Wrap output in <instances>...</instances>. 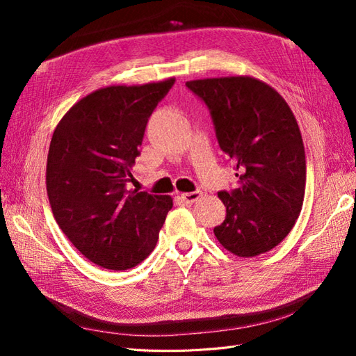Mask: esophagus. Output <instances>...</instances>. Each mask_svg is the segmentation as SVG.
Wrapping results in <instances>:
<instances>
[{
    "instance_id": "34e87169",
    "label": "esophagus",
    "mask_w": 356,
    "mask_h": 356,
    "mask_svg": "<svg viewBox=\"0 0 356 356\" xmlns=\"http://www.w3.org/2000/svg\"><path fill=\"white\" fill-rule=\"evenodd\" d=\"M202 197V193L200 191H194V193H184L180 195V199H182L184 203L186 205H193V203L197 202Z\"/></svg>"
}]
</instances>
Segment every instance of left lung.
<instances>
[{
	"instance_id": "obj_1",
	"label": "left lung",
	"mask_w": 356,
	"mask_h": 356,
	"mask_svg": "<svg viewBox=\"0 0 356 356\" xmlns=\"http://www.w3.org/2000/svg\"><path fill=\"white\" fill-rule=\"evenodd\" d=\"M208 105L218 145L236 163L237 188L220 191L226 207L214 228L234 255L255 257L282 243L301 213L306 156L289 105L277 90L252 76L188 81Z\"/></svg>"
}]
</instances>
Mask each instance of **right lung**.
<instances>
[{
  "label": "right lung",
  "mask_w": 356,
  "mask_h": 356,
  "mask_svg": "<svg viewBox=\"0 0 356 356\" xmlns=\"http://www.w3.org/2000/svg\"><path fill=\"white\" fill-rule=\"evenodd\" d=\"M174 78L110 86L78 101L53 131L45 185L59 228L105 269L125 270L153 251L171 195L128 191L148 118Z\"/></svg>",
  "instance_id": "add662e5"
}]
</instances>
